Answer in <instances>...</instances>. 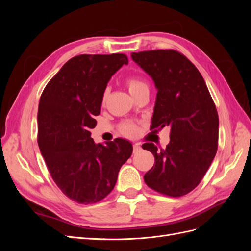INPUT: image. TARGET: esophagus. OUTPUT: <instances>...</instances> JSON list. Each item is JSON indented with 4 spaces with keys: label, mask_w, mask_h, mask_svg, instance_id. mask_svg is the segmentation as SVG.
<instances>
[{
    "label": "esophagus",
    "mask_w": 251,
    "mask_h": 251,
    "mask_svg": "<svg viewBox=\"0 0 251 251\" xmlns=\"http://www.w3.org/2000/svg\"><path fill=\"white\" fill-rule=\"evenodd\" d=\"M141 150V146L139 143H135L134 146H133V151H134V153H137V151H139Z\"/></svg>",
    "instance_id": "34e87169"
}]
</instances>
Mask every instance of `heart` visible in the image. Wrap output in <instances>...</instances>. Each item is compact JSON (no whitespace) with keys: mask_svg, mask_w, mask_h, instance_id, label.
<instances>
[{"mask_svg":"<svg viewBox=\"0 0 251 251\" xmlns=\"http://www.w3.org/2000/svg\"><path fill=\"white\" fill-rule=\"evenodd\" d=\"M126 85L128 91H130V93L134 97L136 95H138L139 93L143 92V91L150 90L149 82L139 76H130L128 78H126ZM109 93H110L109 88L104 89L102 93V103H104L105 100H107ZM119 131L121 134L126 136V137H135V136L138 134V126H136V124H134L133 121H125V123L120 124Z\"/></svg>","mask_w":251,"mask_h":251,"instance_id":"b5f03b06","label":"heart"}]
</instances>
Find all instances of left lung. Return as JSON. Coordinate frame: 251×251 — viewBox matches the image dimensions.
Returning <instances> with one entry per match:
<instances>
[{
	"mask_svg": "<svg viewBox=\"0 0 251 251\" xmlns=\"http://www.w3.org/2000/svg\"><path fill=\"white\" fill-rule=\"evenodd\" d=\"M135 63L158 90L151 128L171 126L170 143L142 146L155 157L144 182L154 191L181 197L198 186L218 150L219 116L201 73L176 50L133 52Z\"/></svg>",
	"mask_w": 251,
	"mask_h": 251,
	"instance_id": "left-lung-1",
	"label": "left lung"
}]
</instances>
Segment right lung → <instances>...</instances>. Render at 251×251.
Segmentation results:
<instances>
[{"mask_svg": "<svg viewBox=\"0 0 251 251\" xmlns=\"http://www.w3.org/2000/svg\"><path fill=\"white\" fill-rule=\"evenodd\" d=\"M127 63L123 53L74 56L42 93L37 143L53 181L77 203L92 204L107 197L121 165L132 155L130 141L116 138L107 146L96 144L90 132L107 83Z\"/></svg>", "mask_w": 251, "mask_h": 251, "instance_id": "1", "label": "right lung"}]
</instances>
